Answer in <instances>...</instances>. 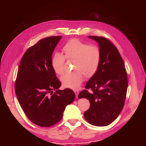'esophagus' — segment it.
<instances>
[{
  "instance_id": "esophagus-1",
  "label": "esophagus",
  "mask_w": 146,
  "mask_h": 146,
  "mask_svg": "<svg viewBox=\"0 0 146 146\" xmlns=\"http://www.w3.org/2000/svg\"><path fill=\"white\" fill-rule=\"evenodd\" d=\"M74 92H75V94H76V98H77V97H78V94H79V92H78V91H74Z\"/></svg>"
}]
</instances>
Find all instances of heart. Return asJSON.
<instances>
[{
  "mask_svg": "<svg viewBox=\"0 0 146 146\" xmlns=\"http://www.w3.org/2000/svg\"><path fill=\"white\" fill-rule=\"evenodd\" d=\"M65 56L59 52H55L51 57V64L54 72L62 74L64 72V64L66 59H74L73 72H67L60 78L65 87L77 90L82 81L83 74L87 77H92L97 71L101 59L100 48L95 45L72 39L63 47Z\"/></svg>",
  "mask_w": 146,
  "mask_h": 146,
  "instance_id": "obj_1",
  "label": "heart"
}]
</instances>
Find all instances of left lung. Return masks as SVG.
<instances>
[{
    "mask_svg": "<svg viewBox=\"0 0 146 146\" xmlns=\"http://www.w3.org/2000/svg\"><path fill=\"white\" fill-rule=\"evenodd\" d=\"M88 38L98 43L101 59L97 71L85 87L92 92L83 90L78 98L90 101V109L84 113L88 122L97 127L107 126L123 109L128 88L127 74L119 52L109 40L98 36Z\"/></svg>",
    "mask_w": 146,
    "mask_h": 146,
    "instance_id": "1",
    "label": "left lung"
}]
</instances>
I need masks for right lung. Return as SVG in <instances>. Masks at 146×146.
Here are the masks:
<instances>
[{
    "mask_svg": "<svg viewBox=\"0 0 146 146\" xmlns=\"http://www.w3.org/2000/svg\"><path fill=\"white\" fill-rule=\"evenodd\" d=\"M61 38L51 36L39 40L27 50L19 65L15 83L17 99L27 117L40 127L58 122L66 106L75 99L72 90H59L61 83L51 64Z\"/></svg>",
    "mask_w": 146,
    "mask_h": 146,
    "instance_id": "obj_1",
    "label": "right lung"
}]
</instances>
